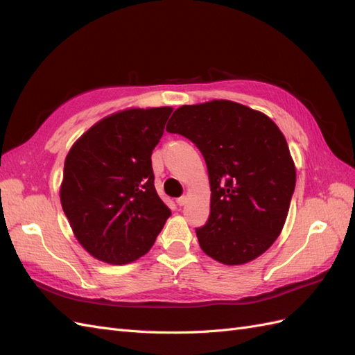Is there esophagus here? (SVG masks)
<instances>
[{
	"mask_svg": "<svg viewBox=\"0 0 355 355\" xmlns=\"http://www.w3.org/2000/svg\"><path fill=\"white\" fill-rule=\"evenodd\" d=\"M176 204H178V206H185V204H187V197L185 196L184 197H179L176 200Z\"/></svg>",
	"mask_w": 355,
	"mask_h": 355,
	"instance_id": "34e87169",
	"label": "esophagus"
}]
</instances>
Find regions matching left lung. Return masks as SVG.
<instances>
[{
    "mask_svg": "<svg viewBox=\"0 0 355 355\" xmlns=\"http://www.w3.org/2000/svg\"><path fill=\"white\" fill-rule=\"evenodd\" d=\"M166 130L194 144L207 164L210 216L196 228L202 252L241 265L280 235L296 170L280 128L265 114L231 101L180 106Z\"/></svg>",
    "mask_w": 355,
    "mask_h": 355,
    "instance_id": "1",
    "label": "left lung"
}]
</instances>
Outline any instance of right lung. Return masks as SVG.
<instances>
[{
    "label": "right lung",
    "instance_id": "right-lung-1",
    "mask_svg": "<svg viewBox=\"0 0 355 355\" xmlns=\"http://www.w3.org/2000/svg\"><path fill=\"white\" fill-rule=\"evenodd\" d=\"M171 111L164 106L106 116L67 155L60 202L75 237L96 259L136 261L170 218L154 187L151 155Z\"/></svg>",
    "mask_w": 355,
    "mask_h": 355
}]
</instances>
